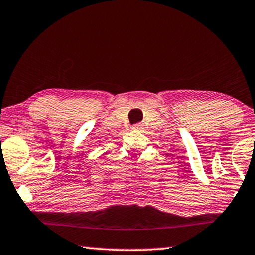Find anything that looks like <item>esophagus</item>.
Instances as JSON below:
<instances>
[{"mask_svg": "<svg viewBox=\"0 0 255 255\" xmlns=\"http://www.w3.org/2000/svg\"><path fill=\"white\" fill-rule=\"evenodd\" d=\"M140 128H141V124H135V125H133V127H132V128H134V130H139Z\"/></svg>", "mask_w": 255, "mask_h": 255, "instance_id": "34e87169", "label": "esophagus"}]
</instances>
